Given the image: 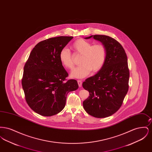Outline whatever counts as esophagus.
I'll return each mask as SVG.
<instances>
[{
    "label": "esophagus",
    "instance_id": "1",
    "mask_svg": "<svg viewBox=\"0 0 152 152\" xmlns=\"http://www.w3.org/2000/svg\"><path fill=\"white\" fill-rule=\"evenodd\" d=\"M77 83H78V85L80 87H81L82 86V81L81 80H77Z\"/></svg>",
    "mask_w": 152,
    "mask_h": 152
}]
</instances>
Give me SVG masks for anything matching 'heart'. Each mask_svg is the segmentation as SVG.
I'll return each mask as SVG.
<instances>
[{"instance_id": "heart-1", "label": "heart", "mask_w": 152, "mask_h": 152, "mask_svg": "<svg viewBox=\"0 0 152 152\" xmlns=\"http://www.w3.org/2000/svg\"><path fill=\"white\" fill-rule=\"evenodd\" d=\"M71 48L76 53L81 55L79 63L81 65L73 69L71 77L83 79L88 76L92 71H99L104 64L107 57V50L102 44L92 43L84 39H78L71 45ZM59 59L65 68L71 69L73 67L72 56L70 51L63 48L59 53Z\"/></svg>"}]
</instances>
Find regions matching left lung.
Returning <instances> with one entry per match:
<instances>
[{
    "mask_svg": "<svg viewBox=\"0 0 152 152\" xmlns=\"http://www.w3.org/2000/svg\"><path fill=\"white\" fill-rule=\"evenodd\" d=\"M91 37L105 47L107 57L101 69L83 83V87L89 92L83 105L91 116L105 118L120 109L128 92L129 79L128 60L122 45L115 39L100 35L85 39Z\"/></svg>",
    "mask_w": 152,
    "mask_h": 152,
    "instance_id": "8db88e82",
    "label": "left lung"
}]
</instances>
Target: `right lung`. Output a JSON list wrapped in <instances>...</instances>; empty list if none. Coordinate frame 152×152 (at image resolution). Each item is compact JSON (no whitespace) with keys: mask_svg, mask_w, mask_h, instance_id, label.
Here are the masks:
<instances>
[{"mask_svg":"<svg viewBox=\"0 0 152 152\" xmlns=\"http://www.w3.org/2000/svg\"><path fill=\"white\" fill-rule=\"evenodd\" d=\"M72 39L58 36L39 42L24 65L22 84L26 100L42 116L60 112L65 107L67 94L79 88L76 80L65 81L68 74L59 59L60 52Z\"/></svg>","mask_w":152,"mask_h":152,"instance_id":"right-lung-1","label":"right lung"}]
</instances>
